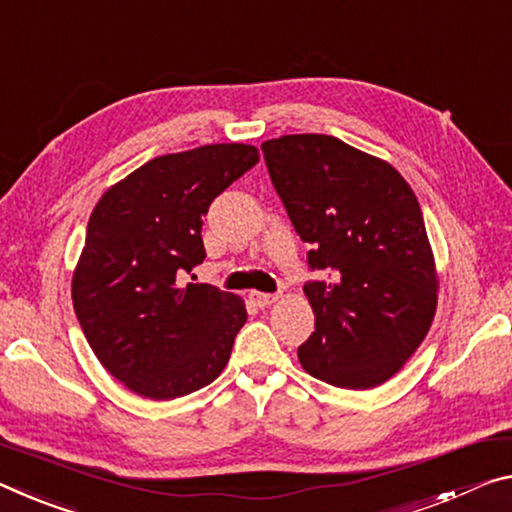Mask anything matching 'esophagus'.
I'll return each instance as SVG.
<instances>
[{
	"label": "esophagus",
	"instance_id": "1",
	"mask_svg": "<svg viewBox=\"0 0 512 512\" xmlns=\"http://www.w3.org/2000/svg\"><path fill=\"white\" fill-rule=\"evenodd\" d=\"M248 298L253 300L257 307H262V310H266V307H271L280 296L278 294H262V291H250Z\"/></svg>",
	"mask_w": 512,
	"mask_h": 512
}]
</instances>
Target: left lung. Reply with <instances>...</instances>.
I'll return each mask as SVG.
<instances>
[{
  "label": "left lung",
  "mask_w": 512,
  "mask_h": 512,
  "mask_svg": "<svg viewBox=\"0 0 512 512\" xmlns=\"http://www.w3.org/2000/svg\"><path fill=\"white\" fill-rule=\"evenodd\" d=\"M266 166L307 262L328 280L303 287L314 332L298 348L310 376L371 389L424 342L440 278L415 191L385 159L328 134L262 143Z\"/></svg>",
  "instance_id": "obj_1"
}]
</instances>
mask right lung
<instances>
[{
	"mask_svg": "<svg viewBox=\"0 0 512 512\" xmlns=\"http://www.w3.org/2000/svg\"><path fill=\"white\" fill-rule=\"evenodd\" d=\"M259 161L246 143L154 157L97 200L72 273V305L95 358L143 399L170 401L221 376L248 319L237 294L177 285L205 259L212 200Z\"/></svg>",
	"mask_w": 512,
	"mask_h": 512,
	"instance_id": "right-lung-1",
	"label": "right lung"
}]
</instances>
